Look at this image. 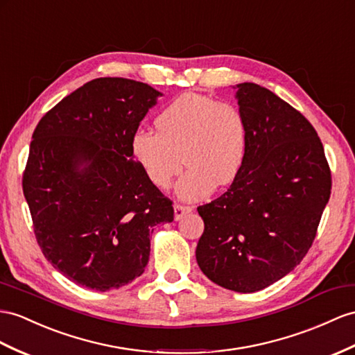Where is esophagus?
<instances>
[{
	"instance_id": "34e87169",
	"label": "esophagus",
	"mask_w": 355,
	"mask_h": 355,
	"mask_svg": "<svg viewBox=\"0 0 355 355\" xmlns=\"http://www.w3.org/2000/svg\"><path fill=\"white\" fill-rule=\"evenodd\" d=\"M190 211H192V208H190V207H184V205L175 204V205H174V219H175V220L183 219V217H184L187 213H190Z\"/></svg>"
}]
</instances>
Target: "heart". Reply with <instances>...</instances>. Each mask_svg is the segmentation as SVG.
<instances>
[{"instance_id": "b5f03b06", "label": "heart", "mask_w": 355, "mask_h": 355, "mask_svg": "<svg viewBox=\"0 0 355 355\" xmlns=\"http://www.w3.org/2000/svg\"><path fill=\"white\" fill-rule=\"evenodd\" d=\"M154 124L157 133L139 129L130 141L135 162L154 186L168 189L183 162L187 169L175 193L184 201L204 199L216 184L237 178L248 148V127L239 107L186 93L163 109Z\"/></svg>"}]
</instances>
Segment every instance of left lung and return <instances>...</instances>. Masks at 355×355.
I'll return each mask as SVG.
<instances>
[{
    "label": "left lung",
    "instance_id": "8db88e82",
    "mask_svg": "<svg viewBox=\"0 0 355 355\" xmlns=\"http://www.w3.org/2000/svg\"><path fill=\"white\" fill-rule=\"evenodd\" d=\"M234 88L248 127L246 157L228 192L198 207L205 228L196 261L219 286L255 293L285 277L311 249L331 174L302 114L258 84Z\"/></svg>",
    "mask_w": 355,
    "mask_h": 355
}]
</instances>
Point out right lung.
I'll return each mask as SVG.
<instances>
[{"mask_svg":"<svg viewBox=\"0 0 355 355\" xmlns=\"http://www.w3.org/2000/svg\"><path fill=\"white\" fill-rule=\"evenodd\" d=\"M160 96L138 80L93 79L33 133L22 187L35 239L52 267L80 286L107 291L139 277L153 228L174 220L172 202L130 151Z\"/></svg>","mask_w":355,"mask_h":355,"instance_id":"1","label":"right lung"}]
</instances>
